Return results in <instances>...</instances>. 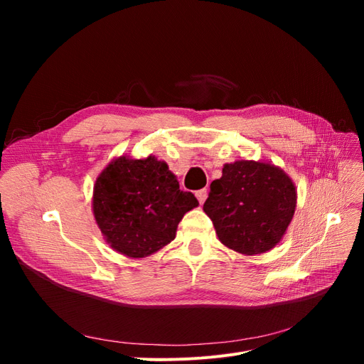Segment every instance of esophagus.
Listing matches in <instances>:
<instances>
[{
    "mask_svg": "<svg viewBox=\"0 0 364 364\" xmlns=\"http://www.w3.org/2000/svg\"><path fill=\"white\" fill-rule=\"evenodd\" d=\"M196 197H197V200H199V203L203 205L205 200H206V197H208V191H206L205 188H203V190H199V191H196Z\"/></svg>",
    "mask_w": 364,
    "mask_h": 364,
    "instance_id": "esophagus-1",
    "label": "esophagus"
}]
</instances>
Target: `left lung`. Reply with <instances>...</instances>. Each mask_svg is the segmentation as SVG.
Here are the masks:
<instances>
[{
    "instance_id": "obj_1",
    "label": "left lung",
    "mask_w": 364,
    "mask_h": 364,
    "mask_svg": "<svg viewBox=\"0 0 364 364\" xmlns=\"http://www.w3.org/2000/svg\"><path fill=\"white\" fill-rule=\"evenodd\" d=\"M205 214L220 243L243 255H259L277 246L291 223L297 191L290 176L266 161L225 164L213 181Z\"/></svg>"
}]
</instances>
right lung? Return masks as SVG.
I'll list each match as a JSON object with an SVG mask.
<instances>
[{
  "instance_id": "right-lung-1",
  "label": "right lung",
  "mask_w": 364,
  "mask_h": 364,
  "mask_svg": "<svg viewBox=\"0 0 364 364\" xmlns=\"http://www.w3.org/2000/svg\"><path fill=\"white\" fill-rule=\"evenodd\" d=\"M199 206L179 190L176 174L153 155L114 158L97 176L92 214L106 243L129 258H146L170 245L182 217Z\"/></svg>"
}]
</instances>
